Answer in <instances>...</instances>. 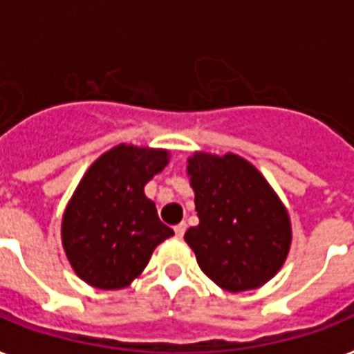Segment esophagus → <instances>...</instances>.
Wrapping results in <instances>:
<instances>
[{"instance_id":"esophagus-1","label":"esophagus","mask_w":354,"mask_h":354,"mask_svg":"<svg viewBox=\"0 0 354 354\" xmlns=\"http://www.w3.org/2000/svg\"><path fill=\"white\" fill-rule=\"evenodd\" d=\"M185 222H182V224H178V226H174V233H176V236H183V233H185Z\"/></svg>"}]
</instances>
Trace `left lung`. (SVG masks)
<instances>
[{
  "label": "left lung",
  "mask_w": 354,
  "mask_h": 354,
  "mask_svg": "<svg viewBox=\"0 0 354 354\" xmlns=\"http://www.w3.org/2000/svg\"><path fill=\"white\" fill-rule=\"evenodd\" d=\"M187 176L200 224L183 239L202 272L227 292L268 283L290 252L292 224L266 178L233 152H194Z\"/></svg>",
  "instance_id": "obj_1"
}]
</instances>
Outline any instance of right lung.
<instances>
[{"mask_svg":"<svg viewBox=\"0 0 354 354\" xmlns=\"http://www.w3.org/2000/svg\"><path fill=\"white\" fill-rule=\"evenodd\" d=\"M169 150L121 143L99 156L75 189L62 215V246L80 279L121 290L158 244L174 235L158 216L145 185L169 163Z\"/></svg>","mask_w":354,"mask_h":354,"instance_id":"1","label":"right lung"}]
</instances>
